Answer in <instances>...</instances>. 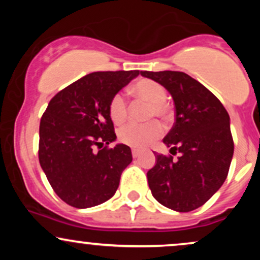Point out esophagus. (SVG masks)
I'll return each mask as SVG.
<instances>
[{"mask_svg":"<svg viewBox=\"0 0 260 260\" xmlns=\"http://www.w3.org/2000/svg\"><path fill=\"white\" fill-rule=\"evenodd\" d=\"M139 155H140V151L139 150H136V149H133V150H132V156L134 157V159L139 157Z\"/></svg>","mask_w":260,"mask_h":260,"instance_id":"obj_1","label":"esophagus"}]
</instances>
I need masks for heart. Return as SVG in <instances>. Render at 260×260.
<instances>
[{
  "instance_id": "1",
  "label": "heart",
  "mask_w": 260,
  "mask_h": 260,
  "mask_svg": "<svg viewBox=\"0 0 260 260\" xmlns=\"http://www.w3.org/2000/svg\"><path fill=\"white\" fill-rule=\"evenodd\" d=\"M132 92L139 100L149 104L147 113L148 120L168 121L170 117L169 107L166 105V89L162 84L151 79H140L133 85ZM109 113L115 123L121 124L128 116V103L122 92L113 95L109 105ZM164 134V127L160 122L151 121L145 124L129 123L122 127L118 138L123 144L136 149H144L149 144L159 139Z\"/></svg>"
}]
</instances>
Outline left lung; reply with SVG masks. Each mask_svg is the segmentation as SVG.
Returning a JSON list of instances; mask_svg holds the SVG:
<instances>
[{"label":"left lung","instance_id":"left-lung-1","mask_svg":"<svg viewBox=\"0 0 260 260\" xmlns=\"http://www.w3.org/2000/svg\"><path fill=\"white\" fill-rule=\"evenodd\" d=\"M160 83L174 99L176 120L164 138L172 156L155 154L148 171L151 194L164 207L187 213L202 207L228 177L234 156L230 116L215 95L198 80L176 71L140 72Z\"/></svg>","mask_w":260,"mask_h":260}]
</instances>
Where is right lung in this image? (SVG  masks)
Listing matches in <instances>:
<instances>
[{
    "instance_id": "add662e5",
    "label": "right lung",
    "mask_w": 260,
    "mask_h": 260,
    "mask_svg": "<svg viewBox=\"0 0 260 260\" xmlns=\"http://www.w3.org/2000/svg\"><path fill=\"white\" fill-rule=\"evenodd\" d=\"M139 71L94 72L61 90L47 105L39 129V161L55 193L67 204L85 209L109 201L123 170L132 162L126 144L115 142L109 105Z\"/></svg>"
}]
</instances>
